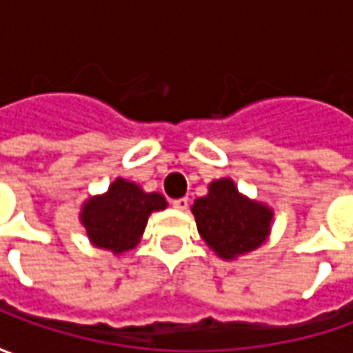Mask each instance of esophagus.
Segmentation results:
<instances>
[{
  "mask_svg": "<svg viewBox=\"0 0 353 353\" xmlns=\"http://www.w3.org/2000/svg\"><path fill=\"white\" fill-rule=\"evenodd\" d=\"M172 206L176 210H186L188 208V198H176V200H172Z\"/></svg>",
  "mask_w": 353,
  "mask_h": 353,
  "instance_id": "34e87169",
  "label": "esophagus"
}]
</instances>
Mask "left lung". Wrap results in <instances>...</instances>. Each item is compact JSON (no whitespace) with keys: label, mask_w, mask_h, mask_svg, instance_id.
Returning <instances> with one entry per match:
<instances>
[{"label":"left lung","mask_w":353,"mask_h":353,"mask_svg":"<svg viewBox=\"0 0 353 353\" xmlns=\"http://www.w3.org/2000/svg\"><path fill=\"white\" fill-rule=\"evenodd\" d=\"M192 214L200 236L224 259L259 248L273 218L263 204L241 196L230 179L212 183L208 196L194 202Z\"/></svg>","instance_id":"1"}]
</instances>
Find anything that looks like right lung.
Masks as SVG:
<instances>
[{
  "label": "right lung",
  "mask_w": 353,
  "mask_h": 353,
  "mask_svg": "<svg viewBox=\"0 0 353 353\" xmlns=\"http://www.w3.org/2000/svg\"><path fill=\"white\" fill-rule=\"evenodd\" d=\"M165 206L167 202L161 194H147L137 184L117 179L103 196L84 204L82 224L94 245L121 253L137 245L149 214Z\"/></svg>",
  "instance_id": "obj_1"
}]
</instances>
